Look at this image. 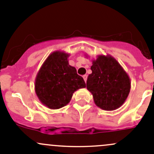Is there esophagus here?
Here are the masks:
<instances>
[{"mask_svg": "<svg viewBox=\"0 0 154 154\" xmlns=\"http://www.w3.org/2000/svg\"><path fill=\"white\" fill-rule=\"evenodd\" d=\"M83 79H84V80H85V82H87V79H88V75H83Z\"/></svg>", "mask_w": 154, "mask_h": 154, "instance_id": "esophagus-1", "label": "esophagus"}]
</instances>
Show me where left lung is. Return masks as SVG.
Listing matches in <instances>:
<instances>
[{"label": "left lung", "mask_w": 154, "mask_h": 154, "mask_svg": "<svg viewBox=\"0 0 154 154\" xmlns=\"http://www.w3.org/2000/svg\"><path fill=\"white\" fill-rule=\"evenodd\" d=\"M91 69L87 89L93 95L96 106L106 111L121 107L131 88L130 79L124 68L112 56L100 54L92 60Z\"/></svg>", "instance_id": "1"}]
</instances>
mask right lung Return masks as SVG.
Listing matches in <instances>:
<instances>
[{
  "mask_svg": "<svg viewBox=\"0 0 154 154\" xmlns=\"http://www.w3.org/2000/svg\"><path fill=\"white\" fill-rule=\"evenodd\" d=\"M69 54L55 51L41 66L35 79V92L42 104L51 109L66 106L73 93L86 87L83 78L68 62Z\"/></svg>",
  "mask_w": 154,
  "mask_h": 154,
  "instance_id": "1",
  "label": "right lung"
}]
</instances>
